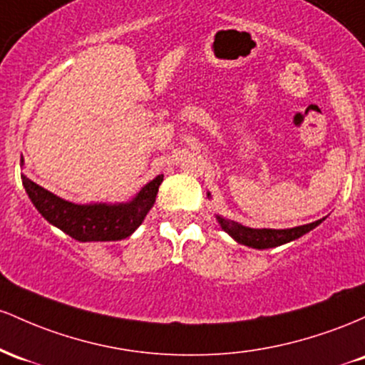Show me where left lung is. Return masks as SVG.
I'll return each instance as SVG.
<instances>
[{
    "mask_svg": "<svg viewBox=\"0 0 365 365\" xmlns=\"http://www.w3.org/2000/svg\"><path fill=\"white\" fill-rule=\"evenodd\" d=\"M220 222V226L226 232H229L237 243L247 245V247L252 248H274L279 247V245L288 243V241L297 240V237L304 236L305 232L312 231L315 226L322 222L324 219L315 220L312 224H305V226H298L292 229H252L243 226V224H237L235 220L222 219V217H217Z\"/></svg>",
    "mask_w": 365,
    "mask_h": 365,
    "instance_id": "left-lung-1",
    "label": "left lung"
}]
</instances>
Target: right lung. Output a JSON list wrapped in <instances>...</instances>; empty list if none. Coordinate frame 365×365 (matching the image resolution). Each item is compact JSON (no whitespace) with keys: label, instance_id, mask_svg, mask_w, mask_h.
<instances>
[{"label":"right lung","instance_id":"1","mask_svg":"<svg viewBox=\"0 0 365 365\" xmlns=\"http://www.w3.org/2000/svg\"><path fill=\"white\" fill-rule=\"evenodd\" d=\"M163 175L146 184L130 203L76 205L22 175L29 198L48 222L77 241H117L133 235L153 207Z\"/></svg>","mask_w":365,"mask_h":365}]
</instances>
